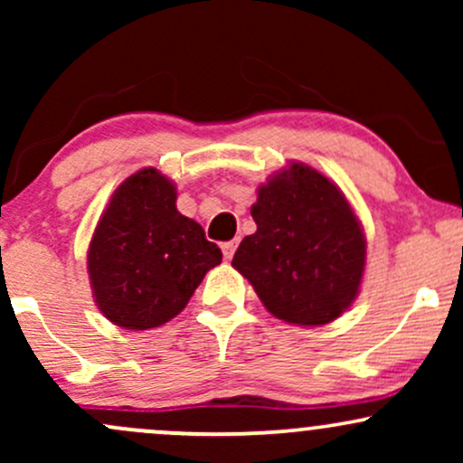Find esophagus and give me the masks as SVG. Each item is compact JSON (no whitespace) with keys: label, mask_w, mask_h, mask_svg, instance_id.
Listing matches in <instances>:
<instances>
[{"label":"esophagus","mask_w":463,"mask_h":463,"mask_svg":"<svg viewBox=\"0 0 463 463\" xmlns=\"http://www.w3.org/2000/svg\"><path fill=\"white\" fill-rule=\"evenodd\" d=\"M235 248H237V241H224L222 243V252H224V259L231 261L232 254H235Z\"/></svg>","instance_id":"34e87169"}]
</instances>
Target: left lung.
<instances>
[{"mask_svg": "<svg viewBox=\"0 0 463 463\" xmlns=\"http://www.w3.org/2000/svg\"><path fill=\"white\" fill-rule=\"evenodd\" d=\"M257 232L239 243L232 268L272 316L322 326L357 298L365 237L348 200L305 163L289 165L259 189L250 209Z\"/></svg>", "mask_w": 463, "mask_h": 463, "instance_id": "obj_1", "label": "left lung"}]
</instances>
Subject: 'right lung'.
Returning <instances> with one entry per match:
<instances>
[{
	"mask_svg": "<svg viewBox=\"0 0 463 463\" xmlns=\"http://www.w3.org/2000/svg\"><path fill=\"white\" fill-rule=\"evenodd\" d=\"M220 263L222 250L198 222L178 213L176 187L154 167L117 187L87 257L99 311L135 331L176 317Z\"/></svg>",
	"mask_w": 463,
	"mask_h": 463,
	"instance_id": "add662e5",
	"label": "right lung"
}]
</instances>
